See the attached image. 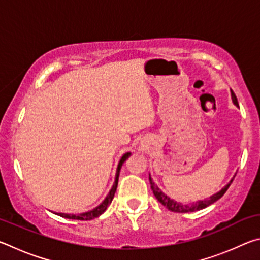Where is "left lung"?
Instances as JSON below:
<instances>
[{
    "instance_id": "8db88e82",
    "label": "left lung",
    "mask_w": 260,
    "mask_h": 260,
    "mask_svg": "<svg viewBox=\"0 0 260 260\" xmlns=\"http://www.w3.org/2000/svg\"><path fill=\"white\" fill-rule=\"evenodd\" d=\"M232 100H233V103H234L236 107H239V102H237V99H236V96H235L234 91H233V90H232ZM234 178L235 177H233L231 181L228 182L226 186L221 189V190L218 191L217 193H214V195H212L211 197H209V199H206L204 201H199V202H196V203H192V204H182V203H180V202H177V201H174L172 199H170L169 196L165 195V193L162 192L159 188H158L157 184L153 182V180L151 179L150 174H149V181H150L152 192H153V195H155L156 199L158 200V202L164 205L166 209L172 211V212H179V213L193 212V211H199V210H202V209H205L206 206L213 204L214 202H217L218 200L221 199L223 195H225V192L227 191V189L230 188V186L232 184Z\"/></svg>"
}]
</instances>
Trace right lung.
Segmentation results:
<instances>
[{
  "label": "right lung",
  "instance_id": "right-lung-1",
  "mask_svg": "<svg viewBox=\"0 0 260 260\" xmlns=\"http://www.w3.org/2000/svg\"><path fill=\"white\" fill-rule=\"evenodd\" d=\"M131 156V152H126L122 155V157L120 158L119 162H118V167H117V173H116V180H114V183L112 188L110 189L109 193L105 197L104 201L101 203L99 206H96L95 209L88 211V212H83L80 214H69V213H55L57 215H59V217H63V218H67V219H73V220H91L94 218H98L99 215L102 214L105 210H107L108 206L111 204V202L113 200V196H114V192L117 190V186H118V179H119V173H120V170H121V166L124 164V161L127 159Z\"/></svg>",
  "mask_w": 260,
  "mask_h": 260
}]
</instances>
